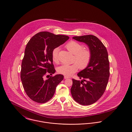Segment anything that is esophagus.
<instances>
[{
	"instance_id": "obj_1",
	"label": "esophagus",
	"mask_w": 132,
	"mask_h": 132,
	"mask_svg": "<svg viewBox=\"0 0 132 132\" xmlns=\"http://www.w3.org/2000/svg\"><path fill=\"white\" fill-rule=\"evenodd\" d=\"M68 78H69V77L66 76H64V79H68Z\"/></svg>"
}]
</instances>
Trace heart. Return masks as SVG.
Masks as SVG:
<instances>
[{"instance_id": "1", "label": "heart", "mask_w": 132, "mask_h": 132, "mask_svg": "<svg viewBox=\"0 0 132 132\" xmlns=\"http://www.w3.org/2000/svg\"><path fill=\"white\" fill-rule=\"evenodd\" d=\"M66 47L69 52L74 54V62L71 65L63 64L57 68V72L59 74L66 76H70L76 73L79 68L81 69H85L90 63L92 53L90 50L83 49L84 46L82 44L75 42L71 41L66 45ZM58 47L55 48L52 51V59L54 63L58 62Z\"/></svg>"}]
</instances>
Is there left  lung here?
<instances>
[{
  "label": "left lung",
  "mask_w": 132,
  "mask_h": 132,
  "mask_svg": "<svg viewBox=\"0 0 132 132\" xmlns=\"http://www.w3.org/2000/svg\"><path fill=\"white\" fill-rule=\"evenodd\" d=\"M73 38L88 45L92 58L87 67L77 74L82 81L72 79L71 93L77 102L82 105H90L101 98L106 88L110 75L108 52L104 44L93 35Z\"/></svg>",
  "instance_id": "left-lung-1"
}]
</instances>
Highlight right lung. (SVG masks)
Segmentation results:
<instances>
[{
    "label": "right lung",
    "mask_w": 132,
    "mask_h": 132,
    "mask_svg": "<svg viewBox=\"0 0 132 132\" xmlns=\"http://www.w3.org/2000/svg\"><path fill=\"white\" fill-rule=\"evenodd\" d=\"M69 38L65 35L41 31L28 43L21 65V79L26 94L32 101L40 103L50 101L57 86L63 80L64 76L61 74L51 76L46 80L44 78L45 76L52 75L55 72L52 50Z\"/></svg>",
    "instance_id": "obj_1"
}]
</instances>
